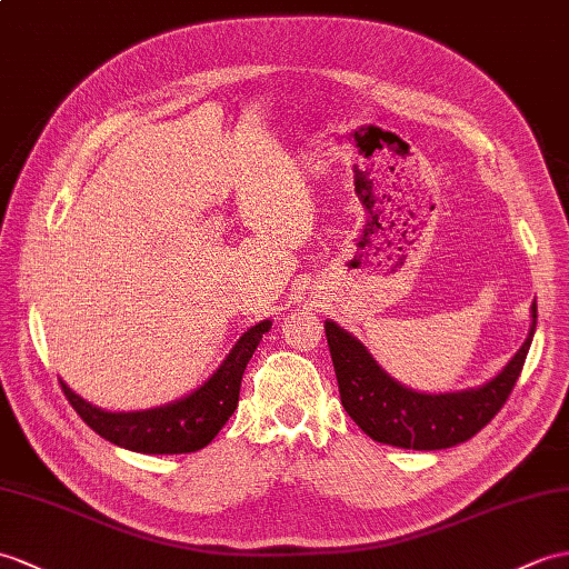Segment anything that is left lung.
Returning <instances> with one entry per match:
<instances>
[{
	"label": "left lung",
	"instance_id": "1",
	"mask_svg": "<svg viewBox=\"0 0 569 569\" xmlns=\"http://www.w3.org/2000/svg\"><path fill=\"white\" fill-rule=\"evenodd\" d=\"M538 308L531 306V329L521 349L501 371L478 388L456 392H417L395 380L345 327L325 320L341 405L363 433L378 443L441 451L472 439L492 421L521 376L536 335Z\"/></svg>",
	"mask_w": 569,
	"mask_h": 569
}]
</instances>
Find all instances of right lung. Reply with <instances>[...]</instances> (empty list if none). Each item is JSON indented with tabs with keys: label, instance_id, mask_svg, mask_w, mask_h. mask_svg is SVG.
I'll list each match as a JSON object with an SVG mask.
<instances>
[{
	"label": "right lung",
	"instance_id": "1",
	"mask_svg": "<svg viewBox=\"0 0 569 569\" xmlns=\"http://www.w3.org/2000/svg\"><path fill=\"white\" fill-rule=\"evenodd\" d=\"M269 329L271 320H261L254 327H249L203 386H198L174 402L152 409L109 412V409H101L79 398L64 380H60V386L74 407V412L101 439L148 456L193 453L213 441L224 427V421L232 417L237 400H240L244 368Z\"/></svg>",
	"mask_w": 569,
	"mask_h": 569
}]
</instances>
